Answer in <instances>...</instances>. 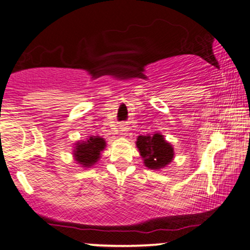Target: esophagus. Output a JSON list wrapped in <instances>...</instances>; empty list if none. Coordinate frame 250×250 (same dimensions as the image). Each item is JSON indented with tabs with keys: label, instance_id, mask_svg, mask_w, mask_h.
Returning <instances> with one entry per match:
<instances>
[{
	"label": "esophagus",
	"instance_id": "esophagus-1",
	"mask_svg": "<svg viewBox=\"0 0 250 250\" xmlns=\"http://www.w3.org/2000/svg\"><path fill=\"white\" fill-rule=\"evenodd\" d=\"M120 129H121L122 135H127V131H128V127H127V125H125V123H122V125H120Z\"/></svg>",
	"mask_w": 250,
	"mask_h": 250
}]
</instances>
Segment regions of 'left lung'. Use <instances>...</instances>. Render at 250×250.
Instances as JSON below:
<instances>
[{
    "label": "left lung",
    "mask_w": 250,
    "mask_h": 250,
    "mask_svg": "<svg viewBox=\"0 0 250 250\" xmlns=\"http://www.w3.org/2000/svg\"><path fill=\"white\" fill-rule=\"evenodd\" d=\"M136 145L143 158L144 165L150 169L164 168L172 162L174 157L173 146L160 134L138 136Z\"/></svg>",
    "instance_id": "left-lung-1"
}]
</instances>
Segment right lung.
<instances>
[{
  "label": "right lung",
  "instance_id": "add662e5",
  "mask_svg": "<svg viewBox=\"0 0 250 250\" xmlns=\"http://www.w3.org/2000/svg\"><path fill=\"white\" fill-rule=\"evenodd\" d=\"M106 142L100 136H91L86 141L78 142L74 150L75 160L83 167H91L99 160Z\"/></svg>",
  "mask_w": 250,
  "mask_h": 250
}]
</instances>
